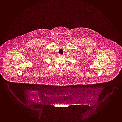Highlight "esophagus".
<instances>
[{
    "label": "esophagus",
    "mask_w": 122,
    "mask_h": 122,
    "mask_svg": "<svg viewBox=\"0 0 122 122\" xmlns=\"http://www.w3.org/2000/svg\"><path fill=\"white\" fill-rule=\"evenodd\" d=\"M59 57H61V56H62V55H61V54H60V55H59Z\"/></svg>",
    "instance_id": "obj_1"
}]
</instances>
